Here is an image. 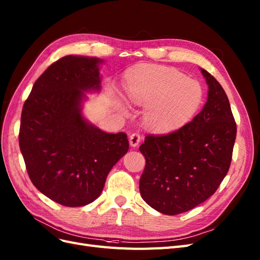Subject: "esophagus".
<instances>
[{"label":"esophagus","mask_w":260,"mask_h":260,"mask_svg":"<svg viewBox=\"0 0 260 260\" xmlns=\"http://www.w3.org/2000/svg\"><path fill=\"white\" fill-rule=\"evenodd\" d=\"M141 141V136L139 133H133L130 136V139H129V142H130V145L132 147H137L139 145V143Z\"/></svg>","instance_id":"34e87169"}]
</instances>
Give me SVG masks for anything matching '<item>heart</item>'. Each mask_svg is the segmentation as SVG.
Listing matches in <instances>:
<instances>
[{"mask_svg": "<svg viewBox=\"0 0 260 260\" xmlns=\"http://www.w3.org/2000/svg\"><path fill=\"white\" fill-rule=\"evenodd\" d=\"M129 100L145 107L143 122L154 132L174 131L199 110L203 99L200 84L175 69L139 67L127 77ZM123 109V107H121Z\"/></svg>", "mask_w": 260, "mask_h": 260, "instance_id": "obj_1", "label": "heart"}]
</instances>
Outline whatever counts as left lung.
Listing matches in <instances>:
<instances>
[{"label": "left lung", "instance_id": "left-lung-1", "mask_svg": "<svg viewBox=\"0 0 260 260\" xmlns=\"http://www.w3.org/2000/svg\"><path fill=\"white\" fill-rule=\"evenodd\" d=\"M209 91L192 121L166 136H147L140 146L146 166L140 192L149 207L176 215L204 202L227 175L237 136L228 96L220 84L200 69Z\"/></svg>", "mask_w": 260, "mask_h": 260}]
</instances>
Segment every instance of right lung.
Wrapping results in <instances>:
<instances>
[{"label": "right lung", "instance_id": "1", "mask_svg": "<svg viewBox=\"0 0 260 260\" xmlns=\"http://www.w3.org/2000/svg\"><path fill=\"white\" fill-rule=\"evenodd\" d=\"M103 62L61 58L38 78L22 107L19 146L30 180L64 207L93 202L129 149L126 133H106L83 115L86 92L101 90Z\"/></svg>", "mask_w": 260, "mask_h": 260}]
</instances>
